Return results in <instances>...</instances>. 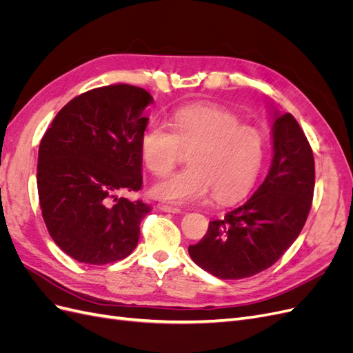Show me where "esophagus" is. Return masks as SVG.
<instances>
[{"instance_id": "obj_1", "label": "esophagus", "mask_w": 353, "mask_h": 353, "mask_svg": "<svg viewBox=\"0 0 353 353\" xmlns=\"http://www.w3.org/2000/svg\"><path fill=\"white\" fill-rule=\"evenodd\" d=\"M157 208H159L160 210L169 212V213H179V212H181V209H179V208H176V206H170V205H163V203H160V205H157Z\"/></svg>"}]
</instances>
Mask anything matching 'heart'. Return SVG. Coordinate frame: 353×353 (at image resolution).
I'll use <instances>...</instances> for the list:
<instances>
[{
  "label": "heart",
  "instance_id": "1",
  "mask_svg": "<svg viewBox=\"0 0 353 353\" xmlns=\"http://www.w3.org/2000/svg\"><path fill=\"white\" fill-rule=\"evenodd\" d=\"M170 132L159 123L144 128L140 154L144 166L163 176L188 153V169L159 181L150 194L174 205L215 199L228 201L248 191L258 176L263 156V134L227 109L190 105L170 114Z\"/></svg>",
  "mask_w": 353,
  "mask_h": 353
}]
</instances>
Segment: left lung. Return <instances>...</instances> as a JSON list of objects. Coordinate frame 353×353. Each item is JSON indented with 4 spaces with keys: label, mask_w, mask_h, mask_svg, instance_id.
Here are the masks:
<instances>
[{
    "label": "left lung",
    "mask_w": 353,
    "mask_h": 353,
    "mask_svg": "<svg viewBox=\"0 0 353 353\" xmlns=\"http://www.w3.org/2000/svg\"><path fill=\"white\" fill-rule=\"evenodd\" d=\"M272 162L263 183L221 219L188 253L221 280L248 279L270 268L301 234L311 210L315 163L301 125L272 112Z\"/></svg>",
    "instance_id": "8db88e82"
}]
</instances>
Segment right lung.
Instances as JSON below:
<instances>
[{
	"instance_id": "1",
	"label": "right lung",
	"mask_w": 353,
	"mask_h": 353,
	"mask_svg": "<svg viewBox=\"0 0 353 353\" xmlns=\"http://www.w3.org/2000/svg\"><path fill=\"white\" fill-rule=\"evenodd\" d=\"M153 97L108 85L70 100L39 144L37 184L51 239L74 261L104 265L137 248L152 208L117 194L143 185L140 137Z\"/></svg>"
}]
</instances>
